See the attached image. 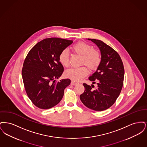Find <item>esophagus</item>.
<instances>
[{
    "instance_id": "1",
    "label": "esophagus",
    "mask_w": 147,
    "mask_h": 147,
    "mask_svg": "<svg viewBox=\"0 0 147 147\" xmlns=\"http://www.w3.org/2000/svg\"><path fill=\"white\" fill-rule=\"evenodd\" d=\"M78 84L77 82H74V81H71V85H77Z\"/></svg>"
}]
</instances>
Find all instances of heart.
<instances>
[{"label": "heart", "instance_id": "b5f03b06", "mask_svg": "<svg viewBox=\"0 0 147 147\" xmlns=\"http://www.w3.org/2000/svg\"><path fill=\"white\" fill-rule=\"evenodd\" d=\"M71 49L73 52L81 56L80 64L86 65L90 70H95L100 65L102 58L100 52L92 49L90 45L86 42H79L74 44ZM59 61L65 67L69 66V56L67 49H63L59 55ZM89 73L86 66L78 68H70L65 71V76L74 81H80L86 77Z\"/></svg>", "mask_w": 147, "mask_h": 147}]
</instances>
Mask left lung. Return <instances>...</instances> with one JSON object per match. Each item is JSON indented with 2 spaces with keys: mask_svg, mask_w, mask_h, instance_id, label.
Here are the masks:
<instances>
[{
  "mask_svg": "<svg viewBox=\"0 0 147 147\" xmlns=\"http://www.w3.org/2000/svg\"><path fill=\"white\" fill-rule=\"evenodd\" d=\"M101 53V62L89 80L97 84V88L83 83L85 90L80 98L83 104L91 110L101 111L110 108L116 101L122 90L125 69L119 53L101 40L90 39Z\"/></svg>",
  "mask_w": 147,
  "mask_h": 147,
  "instance_id": "8db88e82",
  "label": "left lung"
}]
</instances>
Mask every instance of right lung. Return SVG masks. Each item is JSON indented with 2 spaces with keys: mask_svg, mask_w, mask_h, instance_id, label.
<instances>
[{
  "mask_svg": "<svg viewBox=\"0 0 147 147\" xmlns=\"http://www.w3.org/2000/svg\"><path fill=\"white\" fill-rule=\"evenodd\" d=\"M73 41L51 37L38 42L30 49L22 68V77L28 98L36 107L49 109L62 100L69 79L56 82L64 71L59 61V53Z\"/></svg>",
  "mask_w": 147,
  "mask_h": 147,
  "instance_id": "obj_1",
  "label": "right lung"
}]
</instances>
